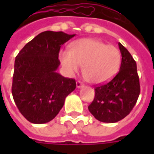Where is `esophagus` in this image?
<instances>
[{
    "label": "esophagus",
    "instance_id": "1",
    "mask_svg": "<svg viewBox=\"0 0 154 154\" xmlns=\"http://www.w3.org/2000/svg\"><path fill=\"white\" fill-rule=\"evenodd\" d=\"M76 85H77V88H81V87H84V84L82 83V82H80V81H77V83H76Z\"/></svg>",
    "mask_w": 154,
    "mask_h": 154
}]
</instances>
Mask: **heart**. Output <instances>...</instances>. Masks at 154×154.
Listing matches in <instances>:
<instances>
[{
	"label": "heart",
	"mask_w": 154,
	"mask_h": 154,
	"mask_svg": "<svg viewBox=\"0 0 154 154\" xmlns=\"http://www.w3.org/2000/svg\"><path fill=\"white\" fill-rule=\"evenodd\" d=\"M59 59L69 74L77 72L83 65V74L89 82H106L119 69L121 55L113 45L95 38H81L71 44L70 50H62Z\"/></svg>",
	"instance_id": "1"
}]
</instances>
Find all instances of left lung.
Returning <instances> with one entry per match:
<instances>
[{
	"label": "left lung",
	"mask_w": 154,
	"mask_h": 154,
	"mask_svg": "<svg viewBox=\"0 0 154 154\" xmlns=\"http://www.w3.org/2000/svg\"><path fill=\"white\" fill-rule=\"evenodd\" d=\"M121 65L118 73L109 82L95 88L93 101L88 106L92 116L100 122L116 123L130 113L140 93L136 62L119 43Z\"/></svg>",
	"instance_id": "left-lung-1"
}]
</instances>
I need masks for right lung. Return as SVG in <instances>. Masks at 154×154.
Masks as SVG:
<instances>
[{"label":"right lung","mask_w":154,"mask_h":154,"mask_svg":"<svg viewBox=\"0 0 154 154\" xmlns=\"http://www.w3.org/2000/svg\"><path fill=\"white\" fill-rule=\"evenodd\" d=\"M74 36L62 31L42 32L15 57L12 95L20 112L29 122L51 121L75 90L76 81L57 72L61 46Z\"/></svg>","instance_id":"add662e5"}]
</instances>
